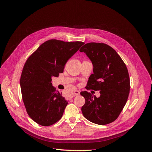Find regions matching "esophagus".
Masks as SVG:
<instances>
[{"mask_svg": "<svg viewBox=\"0 0 152 152\" xmlns=\"http://www.w3.org/2000/svg\"><path fill=\"white\" fill-rule=\"evenodd\" d=\"M73 94L74 95H78L80 94V92H79V91L76 90V91H74L73 92Z\"/></svg>", "mask_w": 152, "mask_h": 152, "instance_id": "obj_1", "label": "esophagus"}]
</instances>
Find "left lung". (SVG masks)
<instances>
[{"mask_svg":"<svg viewBox=\"0 0 152 152\" xmlns=\"http://www.w3.org/2000/svg\"><path fill=\"white\" fill-rule=\"evenodd\" d=\"M79 51L87 55L94 67L86 88L100 91V94L97 98L87 91L81 92L86 100L81 108L83 116L97 124L112 123L128 99L130 79L127 67L120 56L106 44L87 43Z\"/></svg>","mask_w":152,"mask_h":152,"instance_id":"obj_1","label":"left lung"}]
</instances>
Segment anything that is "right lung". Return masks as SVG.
<instances>
[{
    "label": "right lung",
    "instance_id": "right-lung-1",
    "mask_svg": "<svg viewBox=\"0 0 152 152\" xmlns=\"http://www.w3.org/2000/svg\"><path fill=\"white\" fill-rule=\"evenodd\" d=\"M84 44L49 40L26 60L20 78L22 99L36 123L49 126L62 117L68 102L52 86V77L63 73L67 61Z\"/></svg>",
    "mask_w": 152,
    "mask_h": 152
}]
</instances>
